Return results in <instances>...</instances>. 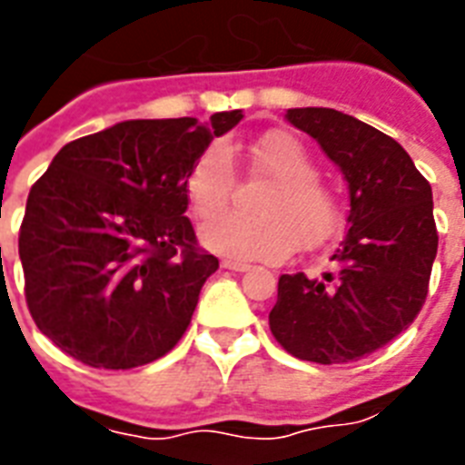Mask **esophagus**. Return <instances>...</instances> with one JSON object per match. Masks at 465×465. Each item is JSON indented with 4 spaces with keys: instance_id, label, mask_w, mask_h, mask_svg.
<instances>
[{
    "instance_id": "34e87169",
    "label": "esophagus",
    "mask_w": 465,
    "mask_h": 465,
    "mask_svg": "<svg viewBox=\"0 0 465 465\" xmlns=\"http://www.w3.org/2000/svg\"><path fill=\"white\" fill-rule=\"evenodd\" d=\"M222 268L233 270V272H246V270H251V265L241 261H222Z\"/></svg>"
}]
</instances>
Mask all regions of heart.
I'll return each mask as SVG.
<instances>
[{
  "label": "heart",
  "mask_w": 465,
  "mask_h": 465,
  "mask_svg": "<svg viewBox=\"0 0 465 465\" xmlns=\"http://www.w3.org/2000/svg\"><path fill=\"white\" fill-rule=\"evenodd\" d=\"M251 166L268 178L255 203L258 214H219L229 203L236 181L233 161L224 144H210L188 173L193 214L212 222L200 239L210 251L239 261H280L294 248H318L340 232V204L328 185L318 181L313 156L290 133H268L248 149Z\"/></svg>",
  "instance_id": "heart-1"
}]
</instances>
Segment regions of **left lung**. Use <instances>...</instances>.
Segmentation results:
<instances>
[{
	"label": "left lung",
	"mask_w": 465,
	"mask_h": 465,
	"mask_svg": "<svg viewBox=\"0 0 465 465\" xmlns=\"http://www.w3.org/2000/svg\"><path fill=\"white\" fill-rule=\"evenodd\" d=\"M350 190V232L321 277L282 275L270 331L318 364L361 360L415 321L437 258L432 188L396 140L332 108H290Z\"/></svg>",
	"instance_id": "1"
}]
</instances>
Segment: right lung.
I'll use <instances>...</instances> for the list:
<instances>
[{
	"mask_svg": "<svg viewBox=\"0 0 465 465\" xmlns=\"http://www.w3.org/2000/svg\"><path fill=\"white\" fill-rule=\"evenodd\" d=\"M243 118L125 120L69 142L28 193L18 233L25 302L43 335L96 369L159 360L183 338L204 280L188 173Z\"/></svg>",
	"mask_w": 465,
	"mask_h": 465,
	"instance_id": "add662e5",
	"label": "right lung"
}]
</instances>
